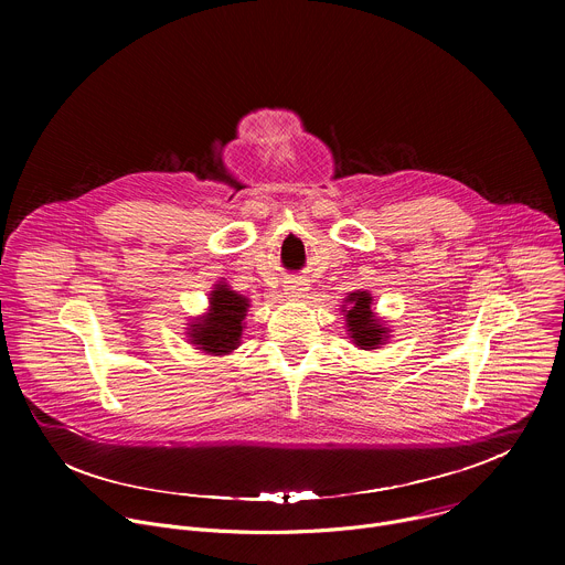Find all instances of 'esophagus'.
<instances>
[{
    "label": "esophagus",
    "instance_id": "esophagus-1",
    "mask_svg": "<svg viewBox=\"0 0 565 565\" xmlns=\"http://www.w3.org/2000/svg\"><path fill=\"white\" fill-rule=\"evenodd\" d=\"M286 292L290 295V297H306V292H308V284H303V281H299V279H290V281H286Z\"/></svg>",
    "mask_w": 565,
    "mask_h": 565
}]
</instances>
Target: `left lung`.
<instances>
[{"instance_id":"left-lung-1","label":"left lung","mask_w":565,"mask_h":565,"mask_svg":"<svg viewBox=\"0 0 565 565\" xmlns=\"http://www.w3.org/2000/svg\"><path fill=\"white\" fill-rule=\"evenodd\" d=\"M344 301L347 303H344L342 312H344L347 329H349L353 344L364 351L380 349L382 344H386L388 329L375 317V312L371 308L373 297L366 290H358V292H351Z\"/></svg>"}]
</instances>
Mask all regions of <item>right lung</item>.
Returning a JSON list of instances; mask_svg holds the SVG:
<instances>
[{
    "label": "right lung",
    "instance_id": "right-lung-1",
    "mask_svg": "<svg viewBox=\"0 0 565 565\" xmlns=\"http://www.w3.org/2000/svg\"><path fill=\"white\" fill-rule=\"evenodd\" d=\"M250 308L248 297L232 290L225 281L214 284L210 292V308L205 315L196 317L188 338L196 349L210 355H227L241 344V333H244V319Z\"/></svg>",
    "mask_w": 565,
    "mask_h": 565
}]
</instances>
